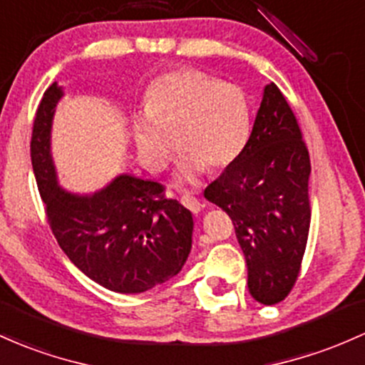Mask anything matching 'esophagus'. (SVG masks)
I'll return each mask as SVG.
<instances>
[{
	"label": "esophagus",
	"mask_w": 365,
	"mask_h": 365,
	"mask_svg": "<svg viewBox=\"0 0 365 365\" xmlns=\"http://www.w3.org/2000/svg\"><path fill=\"white\" fill-rule=\"evenodd\" d=\"M180 201H182L183 206H185L187 210H190L192 213H194V215L201 213V210H202V204L199 202L197 199L194 197V195H190V194H185V195H182V199H180Z\"/></svg>",
	"instance_id": "1"
}]
</instances>
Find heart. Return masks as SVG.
<instances>
[{
  "instance_id": "obj_1",
  "label": "heart",
  "mask_w": 365,
  "mask_h": 365,
  "mask_svg": "<svg viewBox=\"0 0 365 365\" xmlns=\"http://www.w3.org/2000/svg\"><path fill=\"white\" fill-rule=\"evenodd\" d=\"M143 114L131 123L135 147L152 173L182 152L176 183H194L207 171L225 170L241 158L253 131V102L241 85L222 83L195 69L159 76L143 95Z\"/></svg>"
}]
</instances>
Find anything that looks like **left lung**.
<instances>
[{
	"label": "left lung",
	"mask_w": 365,
	"mask_h": 365,
	"mask_svg": "<svg viewBox=\"0 0 365 365\" xmlns=\"http://www.w3.org/2000/svg\"><path fill=\"white\" fill-rule=\"evenodd\" d=\"M308 178L302 130L270 83L241 158L204 190L230 216L246 258L247 287L263 305L282 302L298 279L310 228Z\"/></svg>",
	"instance_id": "8db88e82"
}]
</instances>
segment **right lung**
I'll return each instance as SVG.
<instances>
[{"mask_svg": "<svg viewBox=\"0 0 365 365\" xmlns=\"http://www.w3.org/2000/svg\"><path fill=\"white\" fill-rule=\"evenodd\" d=\"M63 88L43 95L33 124L31 159L48 222L67 258L106 289L149 291L175 277L192 247L194 220L187 207L163 195V185L118 175L93 194L58 185L51 158V124Z\"/></svg>", "mask_w": 365, "mask_h": 365, "instance_id": "add662e5", "label": "right lung"}]
</instances>
